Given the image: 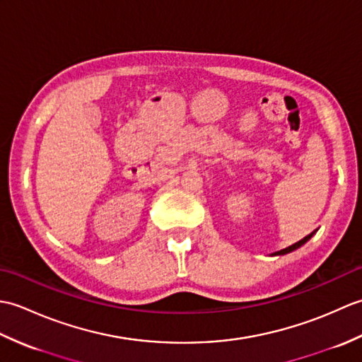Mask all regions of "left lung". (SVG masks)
<instances>
[{"mask_svg": "<svg viewBox=\"0 0 362 362\" xmlns=\"http://www.w3.org/2000/svg\"><path fill=\"white\" fill-rule=\"evenodd\" d=\"M316 232L317 230H314V232H311L308 236H305L303 240H300V241H297L296 244H292V245H289V247H286V249H281V250H279V252H274V253H271V257H276V255H286V253H291V252H294V250H297L298 247H302L303 244H306L308 243L311 238L316 235Z\"/></svg>", "mask_w": 362, "mask_h": 362, "instance_id": "obj_1", "label": "left lung"}]
</instances>
